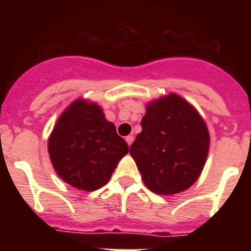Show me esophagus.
Segmentation results:
<instances>
[{
	"mask_svg": "<svg viewBox=\"0 0 251 251\" xmlns=\"http://www.w3.org/2000/svg\"><path fill=\"white\" fill-rule=\"evenodd\" d=\"M133 136H127L126 137V141H127V143H128V146H130L132 145V142H133Z\"/></svg>",
	"mask_w": 251,
	"mask_h": 251,
	"instance_id": "obj_1",
	"label": "esophagus"
}]
</instances>
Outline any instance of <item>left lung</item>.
I'll return each instance as SVG.
<instances>
[{
	"instance_id": "8db88e82",
	"label": "left lung",
	"mask_w": 251,
	"mask_h": 251,
	"mask_svg": "<svg viewBox=\"0 0 251 251\" xmlns=\"http://www.w3.org/2000/svg\"><path fill=\"white\" fill-rule=\"evenodd\" d=\"M130 146L143 182L158 195H174L196 182L205 166L210 136L194 106L176 94L152 101Z\"/></svg>"
}]
</instances>
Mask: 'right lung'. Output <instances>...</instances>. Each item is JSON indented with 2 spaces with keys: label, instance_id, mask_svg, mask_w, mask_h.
<instances>
[{
  "label": "right lung",
  "instance_id": "right-lung-1",
  "mask_svg": "<svg viewBox=\"0 0 251 251\" xmlns=\"http://www.w3.org/2000/svg\"><path fill=\"white\" fill-rule=\"evenodd\" d=\"M51 163L73 187L94 191L110 179L128 145L94 103L77 99L60 115L49 138Z\"/></svg>",
  "mask_w": 251,
  "mask_h": 251
}]
</instances>
